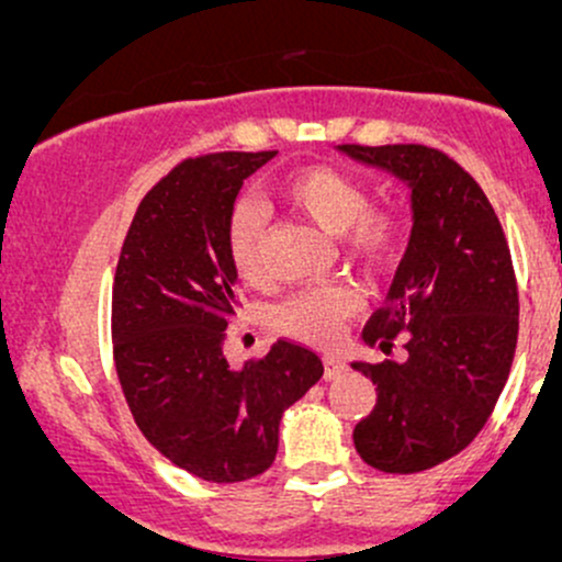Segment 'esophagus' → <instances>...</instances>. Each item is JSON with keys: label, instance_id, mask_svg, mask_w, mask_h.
Wrapping results in <instances>:
<instances>
[{"label": "esophagus", "instance_id": "1", "mask_svg": "<svg viewBox=\"0 0 562 562\" xmlns=\"http://www.w3.org/2000/svg\"><path fill=\"white\" fill-rule=\"evenodd\" d=\"M322 362H325V380L340 378L348 370V364L344 362V359H338V357H325V359H322Z\"/></svg>", "mask_w": 562, "mask_h": 562}]
</instances>
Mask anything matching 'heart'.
Instances as JSON below:
<instances>
[{
	"mask_svg": "<svg viewBox=\"0 0 562 562\" xmlns=\"http://www.w3.org/2000/svg\"><path fill=\"white\" fill-rule=\"evenodd\" d=\"M290 209L312 218L327 235L338 237L340 250L351 261L370 269H389L402 256L406 243V222L396 209L370 205V190L362 179L335 169V166H306L288 173L277 184ZM227 254L235 272L245 282L263 277V237L267 216L259 205L237 203L227 218ZM362 306V295L346 282H330L299 290L274 312L282 333L327 346L340 338L346 319Z\"/></svg>",
	"mask_w": 562,
	"mask_h": 562,
	"instance_id": "heart-1",
	"label": "heart"
}]
</instances>
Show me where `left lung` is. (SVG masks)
Returning a JSON list of instances; mask_svg holds the SVG:
<instances>
[{
    "label": "left lung",
    "mask_w": 562,
    "mask_h": 562,
    "mask_svg": "<svg viewBox=\"0 0 562 562\" xmlns=\"http://www.w3.org/2000/svg\"><path fill=\"white\" fill-rule=\"evenodd\" d=\"M412 190V237L389 301L362 338L406 359L353 362L378 385L353 428L367 465L383 473L436 468L481 434L505 389L518 344V282L492 203L447 153L425 145H338Z\"/></svg>",
    "instance_id": "left-lung-1"
}]
</instances>
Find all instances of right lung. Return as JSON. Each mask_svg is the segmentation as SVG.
I'll return each mask as SVG.
<instances>
[{"instance_id":"right-lung-1","label":"right lung","mask_w":562,"mask_h":562,"mask_svg":"<svg viewBox=\"0 0 562 562\" xmlns=\"http://www.w3.org/2000/svg\"><path fill=\"white\" fill-rule=\"evenodd\" d=\"M277 150L187 158L142 198L113 282V359L134 423L173 465L214 483L272 468L282 412L325 367L277 340L243 370L224 357L237 272L227 218Z\"/></svg>"}]
</instances>
